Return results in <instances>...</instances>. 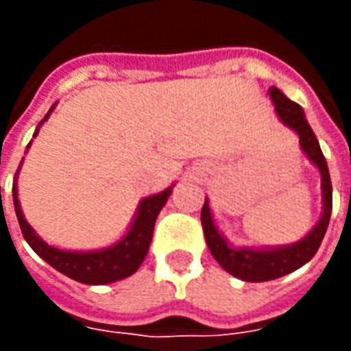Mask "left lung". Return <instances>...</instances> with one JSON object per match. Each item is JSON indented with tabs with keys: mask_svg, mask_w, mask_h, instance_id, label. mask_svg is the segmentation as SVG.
Returning <instances> with one entry per match:
<instances>
[{
	"mask_svg": "<svg viewBox=\"0 0 351 351\" xmlns=\"http://www.w3.org/2000/svg\"><path fill=\"white\" fill-rule=\"evenodd\" d=\"M269 95L274 103V112L278 114L280 122L287 125L289 130L297 133L299 146L308 158L312 165H316L322 175V216L314 228L310 229L308 235H304L301 241L286 246H267V248H248V246H231L229 241L220 233V229L214 223L213 213L208 206V199L201 208V223L205 231L206 246L214 256V259L221 265L223 271L233 274L244 282H267V280L286 276L289 272L297 271L299 267L308 263L316 256L319 244L324 241L325 231L329 226L332 208V186L329 167L324 158V152L319 148L314 131L306 122V116L295 101L287 99L284 93L276 86L269 88Z\"/></svg>",
	"mask_w": 351,
	"mask_h": 351,
	"instance_id": "left-lung-1",
	"label": "left lung"
}]
</instances>
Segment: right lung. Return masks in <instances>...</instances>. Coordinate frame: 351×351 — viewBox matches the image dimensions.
I'll return each instance as SVG.
<instances>
[{
  "label": "right lung",
  "instance_id": "right-lung-1",
  "mask_svg": "<svg viewBox=\"0 0 351 351\" xmlns=\"http://www.w3.org/2000/svg\"><path fill=\"white\" fill-rule=\"evenodd\" d=\"M56 105H52L47 116L43 118L37 130H35L34 137H37L39 128L49 120L50 112L54 110ZM32 143L27 145V148ZM24 161V158H22ZM14 175V182H12V201H14V213L19 218L22 235L26 239V243L32 246V250L43 258L50 267H54L65 276L77 280L80 284H90V286H103V284H112L118 280H123L131 276L133 272H137L141 263L145 261L150 243H152L154 223L160 210L167 203L169 195L173 193V186H169L167 190L154 193L150 197H145L137 206V213L133 216L130 229L125 231V235L114 243L112 246L101 248V250H90V252H73V250H62L56 246H50L45 243L41 237L35 233V229L29 226L24 218L22 206L19 201V186H16V178H19L20 167Z\"/></svg>",
  "mask_w": 351,
  "mask_h": 351
}]
</instances>
